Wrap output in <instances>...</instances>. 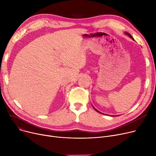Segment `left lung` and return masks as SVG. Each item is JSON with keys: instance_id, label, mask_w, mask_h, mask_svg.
I'll use <instances>...</instances> for the list:
<instances>
[{"instance_id": "8db88e82", "label": "left lung", "mask_w": 156, "mask_h": 156, "mask_svg": "<svg viewBox=\"0 0 156 156\" xmlns=\"http://www.w3.org/2000/svg\"><path fill=\"white\" fill-rule=\"evenodd\" d=\"M125 34H126V35H128V36H129V37H130V38H132V39H133V37H132V35H130V34H128V33H126H126H125ZM93 108H94V107H93ZM94 109H95V111H97V112H99V111H97V110H96V109H95V108H94ZM100 113H101V112H100Z\"/></svg>"}]
</instances>
